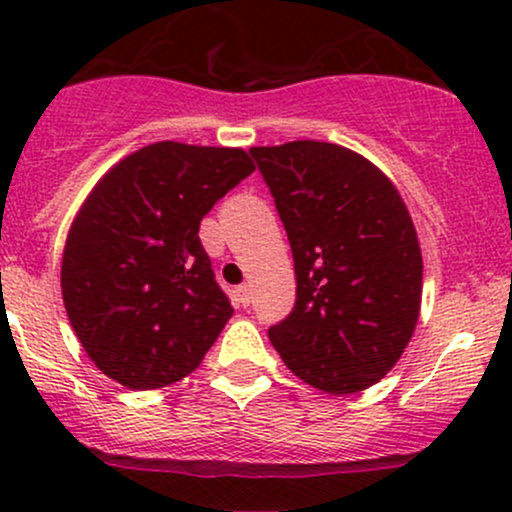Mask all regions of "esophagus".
<instances>
[{
  "label": "esophagus",
  "mask_w": 512,
  "mask_h": 512,
  "mask_svg": "<svg viewBox=\"0 0 512 512\" xmlns=\"http://www.w3.org/2000/svg\"><path fill=\"white\" fill-rule=\"evenodd\" d=\"M238 303L240 305H250V298H252V293H250V286H238Z\"/></svg>",
  "instance_id": "esophagus-1"
}]
</instances>
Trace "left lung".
Instances as JSON below:
<instances>
[{
  "mask_svg": "<svg viewBox=\"0 0 512 512\" xmlns=\"http://www.w3.org/2000/svg\"><path fill=\"white\" fill-rule=\"evenodd\" d=\"M296 269V305L269 339L303 383L354 395L385 378L421 310L419 238L378 166L327 142L252 146Z\"/></svg>",
  "mask_w": 512,
  "mask_h": 512,
  "instance_id": "8db88e82",
  "label": "left lung"
}]
</instances>
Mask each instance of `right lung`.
I'll use <instances>...</instances> for the list:
<instances>
[{
  "mask_svg": "<svg viewBox=\"0 0 512 512\" xmlns=\"http://www.w3.org/2000/svg\"><path fill=\"white\" fill-rule=\"evenodd\" d=\"M252 170L243 149L156 142L88 192L64 243L62 298L88 358L115 383H178L231 320L197 233Z\"/></svg>",
  "mask_w": 512,
  "mask_h": 512,
  "instance_id": "obj_1",
  "label": "right lung"
}]
</instances>
